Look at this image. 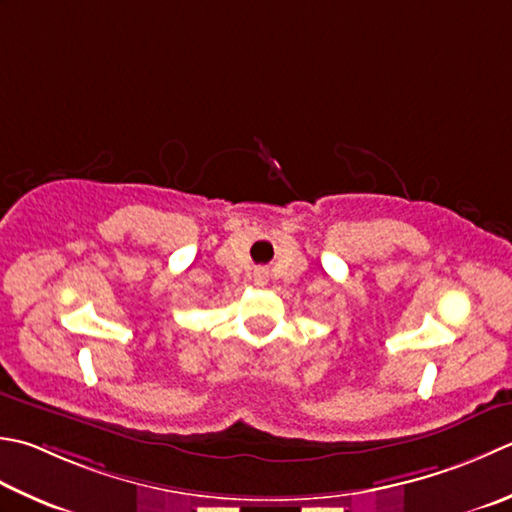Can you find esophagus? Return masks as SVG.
I'll return each mask as SVG.
<instances>
[{"label": "esophagus", "instance_id": "34e87169", "mask_svg": "<svg viewBox=\"0 0 512 512\" xmlns=\"http://www.w3.org/2000/svg\"><path fill=\"white\" fill-rule=\"evenodd\" d=\"M255 284H259V286H264L266 282H268V270H264V268H257L255 270Z\"/></svg>", "mask_w": 512, "mask_h": 512}]
</instances>
